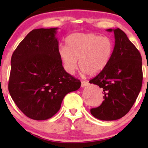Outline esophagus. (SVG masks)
Wrapping results in <instances>:
<instances>
[{"instance_id":"esophagus-1","label":"esophagus","mask_w":148,"mask_h":148,"mask_svg":"<svg viewBox=\"0 0 148 148\" xmlns=\"http://www.w3.org/2000/svg\"><path fill=\"white\" fill-rule=\"evenodd\" d=\"M88 82H86V81H82L81 86H82V87L83 88V87H85L86 86H87V85H88Z\"/></svg>"}]
</instances>
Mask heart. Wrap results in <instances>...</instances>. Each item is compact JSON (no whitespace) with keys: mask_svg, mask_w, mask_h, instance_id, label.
Returning <instances> with one entry per match:
<instances>
[{"mask_svg":"<svg viewBox=\"0 0 148 148\" xmlns=\"http://www.w3.org/2000/svg\"><path fill=\"white\" fill-rule=\"evenodd\" d=\"M114 44L107 36L94 34L75 33L66 38V46L58 48V54L64 68L73 73L79 65L90 75L100 73L110 60Z\"/></svg>","mask_w":148,"mask_h":148,"instance_id":"1","label":"heart"}]
</instances>
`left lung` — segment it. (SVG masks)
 Wrapping results in <instances>:
<instances>
[{
    "mask_svg": "<svg viewBox=\"0 0 148 148\" xmlns=\"http://www.w3.org/2000/svg\"><path fill=\"white\" fill-rule=\"evenodd\" d=\"M114 32L115 44L111 58L98 75L90 81L102 89V104L90 110L96 119L114 121L122 118L132 108L142 86V58L125 33Z\"/></svg>",
    "mask_w": 148,
    "mask_h": 148,
    "instance_id": "8db88e82",
    "label": "left lung"
}]
</instances>
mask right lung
I'll list each match as a JSON object with an SVG mask.
<instances>
[{"label":"right lung","instance_id":"obj_1","mask_svg":"<svg viewBox=\"0 0 148 148\" xmlns=\"http://www.w3.org/2000/svg\"><path fill=\"white\" fill-rule=\"evenodd\" d=\"M56 30L33 29L11 57L10 95L19 110L34 120L53 116L60 110L64 97L81 86L80 80L62 66Z\"/></svg>","mask_w":148,"mask_h":148}]
</instances>
